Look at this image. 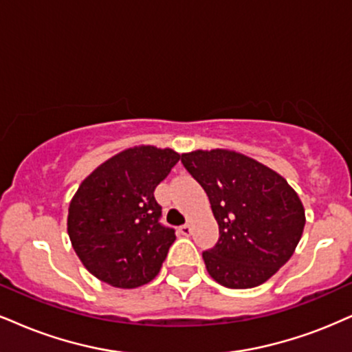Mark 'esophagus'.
I'll use <instances>...</instances> for the list:
<instances>
[{
    "instance_id": "34e87169",
    "label": "esophagus",
    "mask_w": 352,
    "mask_h": 352,
    "mask_svg": "<svg viewBox=\"0 0 352 352\" xmlns=\"http://www.w3.org/2000/svg\"><path fill=\"white\" fill-rule=\"evenodd\" d=\"M179 233L183 236H189L190 233H192V228H190L189 223H186V225H183V227H179Z\"/></svg>"
}]
</instances>
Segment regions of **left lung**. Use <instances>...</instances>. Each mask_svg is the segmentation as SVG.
Instances as JSON below:
<instances>
[{"instance_id": "obj_1", "label": "left lung", "mask_w": 352, "mask_h": 352, "mask_svg": "<svg viewBox=\"0 0 352 352\" xmlns=\"http://www.w3.org/2000/svg\"><path fill=\"white\" fill-rule=\"evenodd\" d=\"M202 186L219 223V241L204 251L207 272L230 289L261 285L289 261L305 227L297 192L271 168L230 150L181 155Z\"/></svg>"}]
</instances>
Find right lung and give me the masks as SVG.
I'll list each match as a JSON object with an SVG mask.
<instances>
[{"mask_svg": "<svg viewBox=\"0 0 352 352\" xmlns=\"http://www.w3.org/2000/svg\"><path fill=\"white\" fill-rule=\"evenodd\" d=\"M179 158L171 148L133 146L80 184L68 209V235L83 266L99 280L135 289L160 272L176 235L160 222L155 188Z\"/></svg>", "mask_w": 352, "mask_h": 352, "instance_id": "add662e5", "label": "right lung"}]
</instances>
